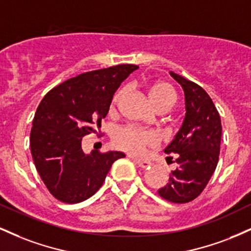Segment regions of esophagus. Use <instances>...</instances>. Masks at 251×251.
Wrapping results in <instances>:
<instances>
[{
    "instance_id": "obj_1",
    "label": "esophagus",
    "mask_w": 251,
    "mask_h": 251,
    "mask_svg": "<svg viewBox=\"0 0 251 251\" xmlns=\"http://www.w3.org/2000/svg\"><path fill=\"white\" fill-rule=\"evenodd\" d=\"M133 159L134 163H137L138 166H140V168L143 169H146V168H150V166L152 165L151 162H149V160H143V159H137V158H132Z\"/></svg>"
}]
</instances>
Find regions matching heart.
Wrapping results in <instances>:
<instances>
[{
  "mask_svg": "<svg viewBox=\"0 0 251 251\" xmlns=\"http://www.w3.org/2000/svg\"><path fill=\"white\" fill-rule=\"evenodd\" d=\"M125 88H122L114 97L117 101ZM149 98L155 108L165 106L169 109L177 102V94L172 87L165 82H155L149 89ZM159 143V137L151 131H145L132 126H125L117 129L114 134V144L119 149L131 154H143L148 148H153Z\"/></svg>",
  "mask_w": 251,
  "mask_h": 251,
  "instance_id": "heart-1",
  "label": "heart"
}]
</instances>
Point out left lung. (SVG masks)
I'll return each instance as SVG.
<instances>
[{
    "mask_svg": "<svg viewBox=\"0 0 251 251\" xmlns=\"http://www.w3.org/2000/svg\"><path fill=\"white\" fill-rule=\"evenodd\" d=\"M170 75L183 88L186 113L179 131L164 150L168 154H178V168L171 171L169 183L158 194L181 204L198 197L214 175L220 157L222 124L211 98L200 85L174 72Z\"/></svg>",
    "mask_w": 251,
    "mask_h": 251,
    "instance_id": "left-lung-1",
    "label": "left lung"
}]
</instances>
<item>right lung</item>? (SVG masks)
I'll return each instance as SVG.
<instances>
[{"instance_id":"right-lung-1","label":"right lung","mask_w":251,"mask_h":251,"mask_svg":"<svg viewBox=\"0 0 251 251\" xmlns=\"http://www.w3.org/2000/svg\"><path fill=\"white\" fill-rule=\"evenodd\" d=\"M135 65H118L68 79L40 102L30 132V152L40 177L56 200L86 201L101 188L120 151L85 153L82 137L101 127L113 94Z\"/></svg>"}]
</instances>
